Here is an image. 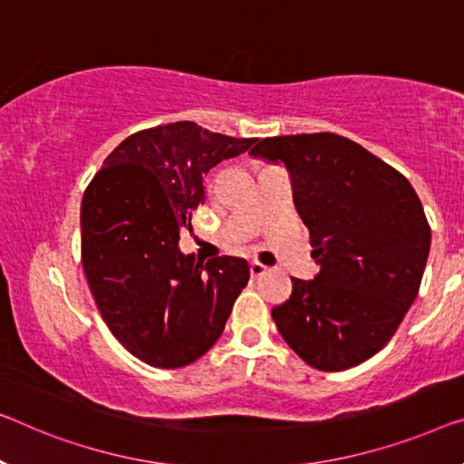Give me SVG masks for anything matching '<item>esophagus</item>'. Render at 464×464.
Returning a JSON list of instances; mask_svg holds the SVG:
<instances>
[{
  "label": "esophagus",
  "mask_w": 464,
  "mask_h": 464,
  "mask_svg": "<svg viewBox=\"0 0 464 464\" xmlns=\"http://www.w3.org/2000/svg\"><path fill=\"white\" fill-rule=\"evenodd\" d=\"M266 266H263V263H259V261H251V276L253 277H259V276H263L266 274Z\"/></svg>",
  "instance_id": "obj_1"
}]
</instances>
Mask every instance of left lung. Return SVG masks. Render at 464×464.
I'll use <instances>...</instances> for the list:
<instances>
[{"mask_svg": "<svg viewBox=\"0 0 464 464\" xmlns=\"http://www.w3.org/2000/svg\"><path fill=\"white\" fill-rule=\"evenodd\" d=\"M253 158L288 169L309 226L313 280L292 277L277 332L319 372H344L388 344L417 298L431 230L406 178L332 132L256 140Z\"/></svg>", "mask_w": 464, "mask_h": 464, "instance_id": "1", "label": "left lung"}]
</instances>
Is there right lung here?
<instances>
[{
    "instance_id": "1",
    "label": "right lung",
    "mask_w": 464,
    "mask_h": 464,
    "mask_svg": "<svg viewBox=\"0 0 464 464\" xmlns=\"http://www.w3.org/2000/svg\"><path fill=\"white\" fill-rule=\"evenodd\" d=\"M255 139L195 122L140 130L113 149L84 190L82 267L103 322L147 365L176 369L222 336L248 282L238 256L195 261L180 227L205 203V176Z\"/></svg>"
}]
</instances>
